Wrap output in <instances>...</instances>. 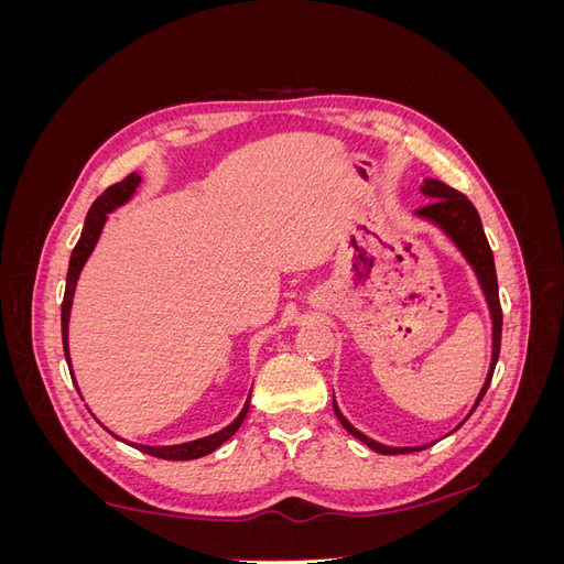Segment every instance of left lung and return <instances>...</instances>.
I'll list each match as a JSON object with an SVG mask.
<instances>
[{"label": "left lung", "instance_id": "1", "mask_svg": "<svg viewBox=\"0 0 564 564\" xmlns=\"http://www.w3.org/2000/svg\"><path fill=\"white\" fill-rule=\"evenodd\" d=\"M421 193L429 197L431 202L425 204V207L416 209L414 216L437 226L454 242V247L460 251V256H464V259L468 261V265L473 268L475 278H477V284H480V289H482L487 308H489V317H491V362H489V371H487V379L482 383L480 395H477V400L470 409V414H473L475 406L480 404V400L485 398V392L491 383L494 367H497V362H499V350H501L503 315H501V303H499V284H497V268H494V253L489 249L487 235L482 230L480 214H477V209L473 207V202L466 195H460L458 191H454V187H449L447 183H442L437 178H423ZM334 414L340 421V425H344V429L352 437L365 442L369 449L379 452V454H409V452H419V449L431 447V445H421V447H388V445H381V442L371 440L365 433L357 431L355 425L344 414H340L336 398H334ZM468 416L460 421L456 429H460V425L468 421Z\"/></svg>", "mask_w": 564, "mask_h": 564}]
</instances>
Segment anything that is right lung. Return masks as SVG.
I'll list each match as a JSON object with an SVG mask.
<instances>
[{"mask_svg": "<svg viewBox=\"0 0 564 564\" xmlns=\"http://www.w3.org/2000/svg\"><path fill=\"white\" fill-rule=\"evenodd\" d=\"M141 176L139 174H129L124 181H119L115 185H110L108 191L100 195L94 204L91 209L87 214V220H84V228H82V237L79 242L75 245L73 249V256H70V268H67V280H65V296H63V308H61V332H63V350H65V360H67V367H70V373H73V362H70V346H67V324H70V311H73V299H75V289H77V280H79V272L84 268V263L89 261L91 251L96 249L98 245V237L100 232H104V226L108 220V214H112L117 207H122V204H127L135 191H139L141 185ZM251 398V392H249ZM249 398L242 406V412L235 416L232 423H228L224 431H218L214 435H207V437H199V440H193V442H183V445H169V447H150V445H133L131 447L141 449L150 456H158V458H166V460H191V458H199V456H207L212 454L214 449H218L220 445H224L226 440H230L237 429H240L247 412H249Z\"/></svg>", "mask_w": 564, "mask_h": 564, "instance_id": "1", "label": "right lung"}]
</instances>
